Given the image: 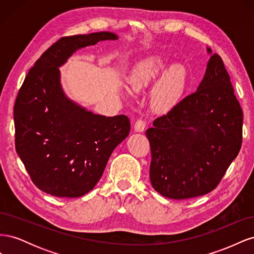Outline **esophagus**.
<instances>
[{"label": "esophagus", "mask_w": 254, "mask_h": 254, "mask_svg": "<svg viewBox=\"0 0 254 254\" xmlns=\"http://www.w3.org/2000/svg\"><path fill=\"white\" fill-rule=\"evenodd\" d=\"M145 127H146V123H145V121H143V120H137L136 122H135V124H134V130L136 132H142V131H144V129H145Z\"/></svg>", "instance_id": "34e87169"}]
</instances>
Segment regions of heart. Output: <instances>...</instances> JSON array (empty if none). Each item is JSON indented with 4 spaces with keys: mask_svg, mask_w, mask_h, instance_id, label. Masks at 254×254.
<instances>
[{
    "mask_svg": "<svg viewBox=\"0 0 254 254\" xmlns=\"http://www.w3.org/2000/svg\"><path fill=\"white\" fill-rule=\"evenodd\" d=\"M168 60L162 55L150 56L141 60L130 75V83L133 89L139 90L147 87L155 81L165 70ZM188 73L186 67L180 64H173L167 68L158 81L153 101L159 108H165L174 104L180 97L186 88Z\"/></svg>",
    "mask_w": 254,
    "mask_h": 254,
    "instance_id": "heart-1",
    "label": "heart"
}]
</instances>
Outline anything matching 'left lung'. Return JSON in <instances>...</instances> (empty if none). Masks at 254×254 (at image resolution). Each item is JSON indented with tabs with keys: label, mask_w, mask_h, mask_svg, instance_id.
Returning a JSON list of instances; mask_svg holds the SVG:
<instances>
[{
	"label": "left lung",
	"mask_w": 254,
	"mask_h": 254,
	"mask_svg": "<svg viewBox=\"0 0 254 254\" xmlns=\"http://www.w3.org/2000/svg\"><path fill=\"white\" fill-rule=\"evenodd\" d=\"M146 136L159 194L188 199L217 187L243 141V111L220 56L213 54L197 91L153 121Z\"/></svg>",
	"instance_id": "obj_1"
}]
</instances>
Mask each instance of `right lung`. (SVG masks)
Listing matches in <instances>:
<instances>
[{
	"label": "right lung",
	"instance_id": "add662e5",
	"mask_svg": "<svg viewBox=\"0 0 254 254\" xmlns=\"http://www.w3.org/2000/svg\"><path fill=\"white\" fill-rule=\"evenodd\" d=\"M109 32L64 37L30 68L13 107L16 150L30 179L52 196L75 198L93 189L112 151L130 131L126 115L94 114L66 97L59 66L77 50L117 40Z\"/></svg>",
	"mask_w": 254,
	"mask_h": 254
}]
</instances>
